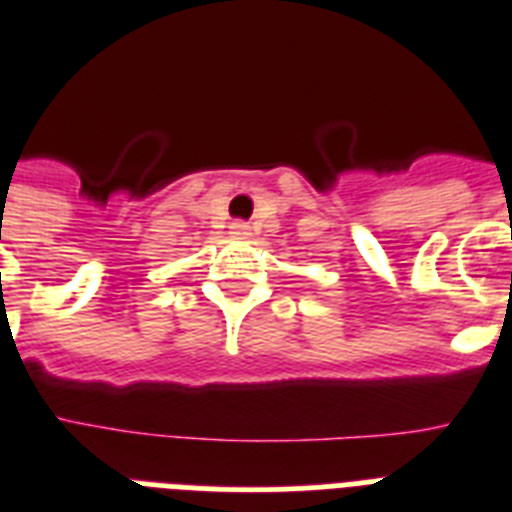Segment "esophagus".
Segmentation results:
<instances>
[{
	"label": "esophagus",
	"mask_w": 512,
	"mask_h": 512,
	"mask_svg": "<svg viewBox=\"0 0 512 512\" xmlns=\"http://www.w3.org/2000/svg\"><path fill=\"white\" fill-rule=\"evenodd\" d=\"M228 233H231L233 239H249V236H252V228H249V223H244V220H233L231 231Z\"/></svg>",
	"instance_id": "1"
}]
</instances>
